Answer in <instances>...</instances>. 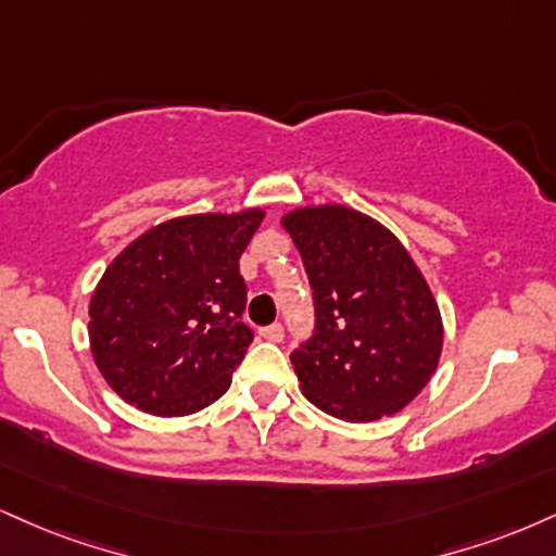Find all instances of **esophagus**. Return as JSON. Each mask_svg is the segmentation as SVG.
I'll use <instances>...</instances> for the list:
<instances>
[{"label": "esophagus", "mask_w": 556, "mask_h": 556, "mask_svg": "<svg viewBox=\"0 0 556 556\" xmlns=\"http://www.w3.org/2000/svg\"><path fill=\"white\" fill-rule=\"evenodd\" d=\"M261 337H264L266 342H282V339H285V326L282 324L266 326V329H261Z\"/></svg>", "instance_id": "34e87169"}]
</instances>
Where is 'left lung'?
<instances>
[{"label": "left lung", "mask_w": 556, "mask_h": 556, "mask_svg": "<svg viewBox=\"0 0 556 556\" xmlns=\"http://www.w3.org/2000/svg\"><path fill=\"white\" fill-rule=\"evenodd\" d=\"M313 290L316 324L290 359L305 399L346 422L396 414L427 386L443 350V320L404 245L346 206L282 219Z\"/></svg>", "instance_id": "1"}]
</instances>
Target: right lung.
<instances>
[{"mask_svg": "<svg viewBox=\"0 0 556 556\" xmlns=\"http://www.w3.org/2000/svg\"><path fill=\"white\" fill-rule=\"evenodd\" d=\"M261 219V210L168 219L113 258L90 300V346L124 401L186 417L230 388L253 342L240 256Z\"/></svg>", "mask_w": 556, "mask_h": 556, "instance_id": "right-lung-1", "label": "right lung"}]
</instances>
